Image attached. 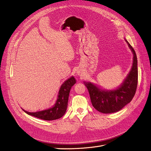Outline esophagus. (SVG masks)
Wrapping results in <instances>:
<instances>
[{"label": "esophagus", "mask_w": 151, "mask_h": 151, "mask_svg": "<svg viewBox=\"0 0 151 151\" xmlns=\"http://www.w3.org/2000/svg\"><path fill=\"white\" fill-rule=\"evenodd\" d=\"M77 74H79V72H77Z\"/></svg>", "instance_id": "34e87169"}]
</instances>
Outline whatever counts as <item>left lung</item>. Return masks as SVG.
I'll return each mask as SVG.
<instances>
[{
    "label": "left lung",
    "mask_w": 151,
    "mask_h": 151,
    "mask_svg": "<svg viewBox=\"0 0 151 151\" xmlns=\"http://www.w3.org/2000/svg\"><path fill=\"white\" fill-rule=\"evenodd\" d=\"M129 45L134 55L133 64L127 77L122 85L115 90H103L91 83H85L88 89L94 108L103 113H111L120 111L133 99L138 83L137 58L135 50Z\"/></svg>",
    "instance_id": "left-lung-1"
}]
</instances>
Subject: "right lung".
I'll return each mask as SVG.
<instances>
[{
    "instance_id": "add662e5",
    "label": "right lung",
    "mask_w": 151,
    "mask_h": 151,
    "mask_svg": "<svg viewBox=\"0 0 151 151\" xmlns=\"http://www.w3.org/2000/svg\"><path fill=\"white\" fill-rule=\"evenodd\" d=\"M76 83V79L72 76L63 83L59 90L56 103L52 108L35 113L26 111L24 109L23 111L29 115L44 120H54L62 117L67 110L70 89Z\"/></svg>"
}]
</instances>
